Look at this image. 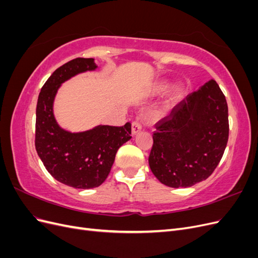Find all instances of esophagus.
<instances>
[{"instance_id": "34e87169", "label": "esophagus", "mask_w": 258, "mask_h": 258, "mask_svg": "<svg viewBox=\"0 0 258 258\" xmlns=\"http://www.w3.org/2000/svg\"><path fill=\"white\" fill-rule=\"evenodd\" d=\"M142 129V124L140 123L138 120H135L131 124V131H132V135L136 136L137 134H139L140 131Z\"/></svg>"}]
</instances>
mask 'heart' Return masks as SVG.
<instances>
[{
  "instance_id": "heart-1",
  "label": "heart",
  "mask_w": 258,
  "mask_h": 258,
  "mask_svg": "<svg viewBox=\"0 0 258 258\" xmlns=\"http://www.w3.org/2000/svg\"><path fill=\"white\" fill-rule=\"evenodd\" d=\"M169 87V84L166 81H160L155 83V85L152 87V93L153 95H160V93L165 92ZM183 95V89L179 86H174V87L171 89L169 97L166 101V105H165V111H168L169 108L172 107L175 103L178 102V100L181 99Z\"/></svg>"
}]
</instances>
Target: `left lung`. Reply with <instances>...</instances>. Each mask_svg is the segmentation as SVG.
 Segmentation results:
<instances>
[{"label":"left lung","mask_w":258,"mask_h":258,"mask_svg":"<svg viewBox=\"0 0 258 258\" xmlns=\"http://www.w3.org/2000/svg\"><path fill=\"white\" fill-rule=\"evenodd\" d=\"M148 163L166 186L205 181L220 163L229 135L228 106L214 80L207 82L156 124Z\"/></svg>","instance_id":"8db88e82"}]
</instances>
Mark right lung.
<instances>
[{
    "label": "right lung",
    "mask_w": 258,
    "mask_h": 258,
    "mask_svg": "<svg viewBox=\"0 0 258 258\" xmlns=\"http://www.w3.org/2000/svg\"><path fill=\"white\" fill-rule=\"evenodd\" d=\"M95 59L76 58L58 68L41 89L36 105L35 148L46 170L58 182L79 189L102 184L118 148L131 139V123L122 127L99 124L82 132L59 126L53 101L60 86L73 76L97 70Z\"/></svg>",
    "instance_id": "obj_1"
}]
</instances>
